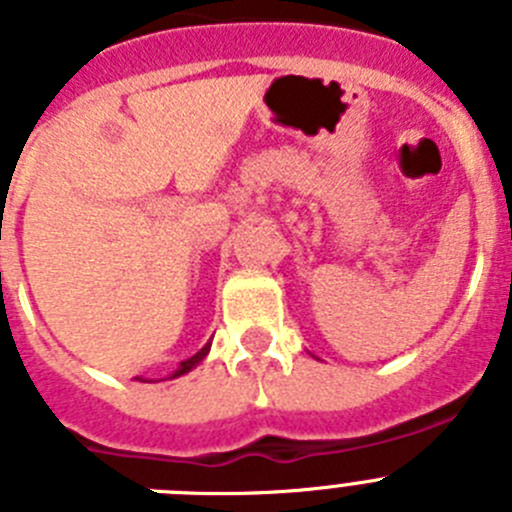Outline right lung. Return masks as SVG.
<instances>
[{"label":"right lung","mask_w":512,"mask_h":512,"mask_svg":"<svg viewBox=\"0 0 512 512\" xmlns=\"http://www.w3.org/2000/svg\"><path fill=\"white\" fill-rule=\"evenodd\" d=\"M207 351H210V343H207L205 348H200V351H197V354H194V356H189L187 361H182V364H179V369H176V372L171 374V377H182V374H187L189 369H192V366H197L202 359H205Z\"/></svg>","instance_id":"right-lung-1"}]
</instances>
